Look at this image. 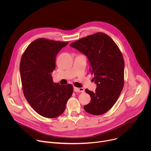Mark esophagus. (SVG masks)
<instances>
[{
	"label": "esophagus",
	"mask_w": 151,
	"mask_h": 151,
	"mask_svg": "<svg viewBox=\"0 0 151 151\" xmlns=\"http://www.w3.org/2000/svg\"><path fill=\"white\" fill-rule=\"evenodd\" d=\"M73 91L75 92L80 93V92H84L85 90L83 88H77V87H73Z\"/></svg>",
	"instance_id": "1"
}]
</instances>
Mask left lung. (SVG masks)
<instances>
[{
    "instance_id": "8db88e82",
    "label": "left lung",
    "mask_w": 151,
    "mask_h": 151,
    "mask_svg": "<svg viewBox=\"0 0 151 151\" xmlns=\"http://www.w3.org/2000/svg\"><path fill=\"white\" fill-rule=\"evenodd\" d=\"M70 46L87 57L97 85L94 92L85 89L91 102L83 106L85 111L94 115L106 113L116 103L124 87V61L119 49L103 33L81 38Z\"/></svg>"
}]
</instances>
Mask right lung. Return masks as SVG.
I'll return each instance as SVG.
<instances>
[{"instance_id":"obj_1","label":"right lung","mask_w":151,"mask_h":151,"mask_svg":"<svg viewBox=\"0 0 151 151\" xmlns=\"http://www.w3.org/2000/svg\"><path fill=\"white\" fill-rule=\"evenodd\" d=\"M68 44L37 39L28 46L21 59L19 72L24 95L38 114L48 118L62 114L73 93L71 84L54 83L51 76L57 54Z\"/></svg>"}]
</instances>
